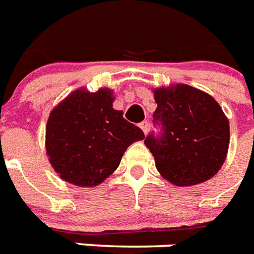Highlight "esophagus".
Returning a JSON list of instances; mask_svg holds the SVG:
<instances>
[{
	"mask_svg": "<svg viewBox=\"0 0 254 254\" xmlns=\"http://www.w3.org/2000/svg\"><path fill=\"white\" fill-rule=\"evenodd\" d=\"M140 128L143 129V132L144 133H147L148 132V129H149V123H148L147 121H144V122H141V123H140Z\"/></svg>",
	"mask_w": 254,
	"mask_h": 254,
	"instance_id": "obj_1",
	"label": "esophagus"
}]
</instances>
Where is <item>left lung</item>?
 <instances>
[{
  "label": "left lung",
  "mask_w": 254,
  "mask_h": 254,
  "mask_svg": "<svg viewBox=\"0 0 254 254\" xmlns=\"http://www.w3.org/2000/svg\"><path fill=\"white\" fill-rule=\"evenodd\" d=\"M157 109L144 140L162 177L177 186L207 181L218 173L230 144V125L211 95L189 85L156 89Z\"/></svg>",
  "instance_id": "1"
}]
</instances>
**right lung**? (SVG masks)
Returning a JSON list of instances; mask_svg holds the SVG:
<instances>
[{
    "label": "right lung",
    "instance_id": "obj_1",
    "mask_svg": "<svg viewBox=\"0 0 254 254\" xmlns=\"http://www.w3.org/2000/svg\"><path fill=\"white\" fill-rule=\"evenodd\" d=\"M113 93L78 89L51 113L47 155L59 176L78 186H95L110 176L126 149L144 132L113 109Z\"/></svg>",
    "mask_w": 254,
    "mask_h": 254
}]
</instances>
